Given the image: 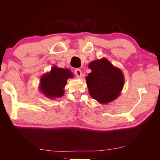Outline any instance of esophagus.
<instances>
[{"label": "esophagus", "mask_w": 160, "mask_h": 160, "mask_svg": "<svg viewBox=\"0 0 160 160\" xmlns=\"http://www.w3.org/2000/svg\"><path fill=\"white\" fill-rule=\"evenodd\" d=\"M74 73H75L76 76L78 78H80L82 77V71H81L80 69H75V71H74Z\"/></svg>", "instance_id": "1"}]
</instances>
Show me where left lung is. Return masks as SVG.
<instances>
[{"instance_id": "8db88e82", "label": "left lung", "mask_w": 160, "mask_h": 160, "mask_svg": "<svg viewBox=\"0 0 160 160\" xmlns=\"http://www.w3.org/2000/svg\"><path fill=\"white\" fill-rule=\"evenodd\" d=\"M92 72L86 78L89 95L100 104H107L119 97L124 78L121 70L107 60H94L89 65Z\"/></svg>"}]
</instances>
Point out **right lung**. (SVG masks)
<instances>
[{
	"label": "right lung",
	"mask_w": 160,
	"mask_h": 160,
	"mask_svg": "<svg viewBox=\"0 0 160 160\" xmlns=\"http://www.w3.org/2000/svg\"><path fill=\"white\" fill-rule=\"evenodd\" d=\"M73 74L69 69L52 67L51 71L45 73L40 79L41 91L50 99L62 97L64 94V88L67 84V79L73 78Z\"/></svg>",
	"instance_id": "add662e5"
}]
</instances>
